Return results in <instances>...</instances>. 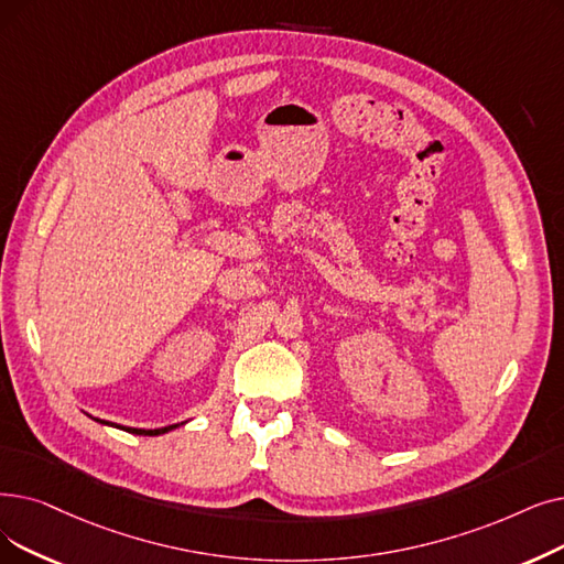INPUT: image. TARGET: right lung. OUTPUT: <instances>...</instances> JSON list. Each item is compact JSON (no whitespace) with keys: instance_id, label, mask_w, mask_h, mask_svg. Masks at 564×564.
I'll use <instances>...</instances> for the list:
<instances>
[{"instance_id":"1","label":"right lung","mask_w":564,"mask_h":564,"mask_svg":"<svg viewBox=\"0 0 564 564\" xmlns=\"http://www.w3.org/2000/svg\"><path fill=\"white\" fill-rule=\"evenodd\" d=\"M177 424H173V426H165V429H154V431H144V429H127L129 433H135V435H161V433H167V431H173Z\"/></svg>"}]
</instances>
